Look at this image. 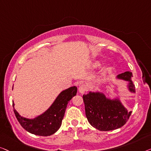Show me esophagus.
<instances>
[{
    "instance_id": "1",
    "label": "esophagus",
    "mask_w": 151,
    "mask_h": 151,
    "mask_svg": "<svg viewBox=\"0 0 151 151\" xmlns=\"http://www.w3.org/2000/svg\"><path fill=\"white\" fill-rule=\"evenodd\" d=\"M87 90V87L85 84L81 85L78 88V92H79L81 94H83V93Z\"/></svg>"
}]
</instances>
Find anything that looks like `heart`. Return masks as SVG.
Listing matches in <instances>:
<instances>
[{"label":"heart","mask_w":151,"mask_h":151,"mask_svg":"<svg viewBox=\"0 0 151 151\" xmlns=\"http://www.w3.org/2000/svg\"><path fill=\"white\" fill-rule=\"evenodd\" d=\"M101 65V61H95L93 64V66L94 68H98L99 67L100 65ZM112 70H113V67H112L111 65H106L103 68V69L101 70V76H105L107 75L108 73H109L110 72H111Z\"/></svg>","instance_id":"heart-1"}]
</instances>
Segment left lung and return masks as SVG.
Returning <instances> with one entry per match:
<instances>
[{
  "label": "left lung",
  "mask_w": 151,
  "mask_h": 151,
  "mask_svg": "<svg viewBox=\"0 0 151 151\" xmlns=\"http://www.w3.org/2000/svg\"><path fill=\"white\" fill-rule=\"evenodd\" d=\"M132 76V73L127 71L118 75L116 80L126 82L127 90L131 94H135ZM83 99L88 122L99 131H107L120 128L131 114V111H129L124 107L120 95L106 96L101 91H90L83 96Z\"/></svg>",
  "instance_id": "left-lung-1"
}]
</instances>
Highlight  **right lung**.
Masks as SVG:
<instances>
[{
	"label": "right lung",
	"instance_id": "obj_1",
	"mask_svg": "<svg viewBox=\"0 0 151 151\" xmlns=\"http://www.w3.org/2000/svg\"><path fill=\"white\" fill-rule=\"evenodd\" d=\"M76 86L61 91L51 105L45 111L33 118H25L14 108L17 120L23 128L32 134L40 136H49L56 133L60 128L68 102L76 96ZM15 104L13 102V107Z\"/></svg>",
	"mask_w": 151,
	"mask_h": 151
}]
</instances>
